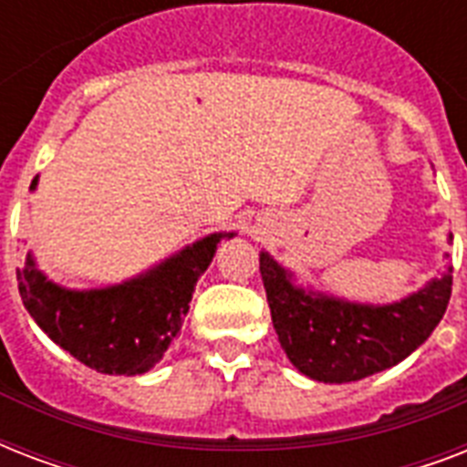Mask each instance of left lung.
<instances>
[{
  "label": "left lung",
  "instance_id": "8db88e82",
  "mask_svg": "<svg viewBox=\"0 0 467 467\" xmlns=\"http://www.w3.org/2000/svg\"><path fill=\"white\" fill-rule=\"evenodd\" d=\"M259 271L285 356L319 383H351L405 361L441 322L453 284L449 266L407 298L376 306L298 285L269 252Z\"/></svg>",
  "mask_w": 467,
  "mask_h": 467
}]
</instances>
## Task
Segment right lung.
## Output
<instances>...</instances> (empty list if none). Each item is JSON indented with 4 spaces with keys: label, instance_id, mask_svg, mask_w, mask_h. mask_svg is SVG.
<instances>
[{
    "label": "right lung",
    "instance_id": "1",
    "mask_svg": "<svg viewBox=\"0 0 467 467\" xmlns=\"http://www.w3.org/2000/svg\"><path fill=\"white\" fill-rule=\"evenodd\" d=\"M225 237L234 233L205 234L123 284L87 291L50 281L28 252L16 271L18 293L36 325L77 361L109 376H142L182 329L198 278Z\"/></svg>",
    "mask_w": 467,
    "mask_h": 467
}]
</instances>
